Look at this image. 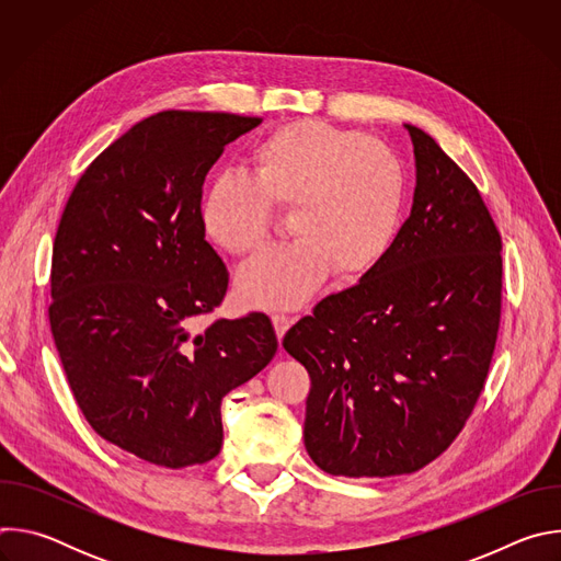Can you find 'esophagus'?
Wrapping results in <instances>:
<instances>
[{"instance_id": "esophagus-1", "label": "esophagus", "mask_w": 561, "mask_h": 561, "mask_svg": "<svg viewBox=\"0 0 561 561\" xmlns=\"http://www.w3.org/2000/svg\"><path fill=\"white\" fill-rule=\"evenodd\" d=\"M273 324H275L277 337L282 340L284 333L288 331V327L293 324V319H290V314H286V312H275V314H273Z\"/></svg>"}]
</instances>
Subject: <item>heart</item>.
Here are the masks:
<instances>
[{
    "label": "heart",
    "instance_id": "b5f03b06",
    "mask_svg": "<svg viewBox=\"0 0 561 561\" xmlns=\"http://www.w3.org/2000/svg\"><path fill=\"white\" fill-rule=\"evenodd\" d=\"M404 195V167L386 144L299 119L253 146L249 178H219L204 193L199 221L221 251L249 255L268 239L273 206L290 208L295 239L264 251L237 277L247 304L288 308L331 271L355 279L375 268L397 232Z\"/></svg>",
    "mask_w": 561,
    "mask_h": 561
}]
</instances>
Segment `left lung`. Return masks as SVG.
Segmentation results:
<instances>
[{"instance_id": "8db88e82", "label": "left lung", "mask_w": 561, "mask_h": 561, "mask_svg": "<svg viewBox=\"0 0 561 561\" xmlns=\"http://www.w3.org/2000/svg\"><path fill=\"white\" fill-rule=\"evenodd\" d=\"M411 217L359 284L284 335L310 375L304 444L331 474L424 468L463 428L502 317V237L477 186L417 126Z\"/></svg>"}]
</instances>
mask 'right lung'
I'll use <instances>...</instances> for the list:
<instances>
[{
	"mask_svg": "<svg viewBox=\"0 0 561 561\" xmlns=\"http://www.w3.org/2000/svg\"><path fill=\"white\" fill-rule=\"evenodd\" d=\"M260 117L164 111L115 139L75 184L57 226L48 319L93 431L135 457L186 468L224 439L221 399L277 353L264 312L215 319L228 271L199 221L224 146Z\"/></svg>",
	"mask_w": 561,
	"mask_h": 561,
	"instance_id": "1",
	"label": "right lung"
}]
</instances>
